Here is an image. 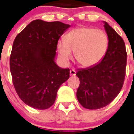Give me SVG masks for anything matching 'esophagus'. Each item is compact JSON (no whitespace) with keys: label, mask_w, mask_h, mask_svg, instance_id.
<instances>
[{"label":"esophagus","mask_w":134,"mask_h":134,"mask_svg":"<svg viewBox=\"0 0 134 134\" xmlns=\"http://www.w3.org/2000/svg\"><path fill=\"white\" fill-rule=\"evenodd\" d=\"M69 73H70L71 76H76V71H75L74 69H71Z\"/></svg>","instance_id":"esophagus-1"}]
</instances>
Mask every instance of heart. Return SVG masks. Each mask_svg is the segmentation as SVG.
I'll use <instances>...</instances> for the list:
<instances>
[{
	"instance_id": "heart-1",
	"label": "heart",
	"mask_w": 134,
	"mask_h": 134,
	"mask_svg": "<svg viewBox=\"0 0 134 134\" xmlns=\"http://www.w3.org/2000/svg\"><path fill=\"white\" fill-rule=\"evenodd\" d=\"M109 45L108 37L102 30L80 27L71 30L64 40L58 41L56 47L60 60L68 64L75 58L81 66L90 67L98 64L106 54Z\"/></svg>"
}]
</instances>
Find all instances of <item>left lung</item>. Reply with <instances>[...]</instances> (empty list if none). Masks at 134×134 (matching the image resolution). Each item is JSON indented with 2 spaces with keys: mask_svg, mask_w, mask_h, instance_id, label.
Returning <instances> with one entry per match:
<instances>
[{
  "mask_svg": "<svg viewBox=\"0 0 134 134\" xmlns=\"http://www.w3.org/2000/svg\"><path fill=\"white\" fill-rule=\"evenodd\" d=\"M103 23L109 40L105 56L94 66L76 73L80 79L77 98L88 109L103 108L111 103L120 93L125 76L127 52L123 39L107 22Z\"/></svg>",
  "mask_w": 134,
  "mask_h": 134,
  "instance_id": "obj_1",
  "label": "left lung"
}]
</instances>
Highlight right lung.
I'll list each match as a JSON object with an SVG mask.
<instances>
[{
	"label": "right lung",
	"instance_id": "obj_1",
	"mask_svg": "<svg viewBox=\"0 0 134 134\" xmlns=\"http://www.w3.org/2000/svg\"><path fill=\"white\" fill-rule=\"evenodd\" d=\"M69 25L61 22L31 21L16 37L10 56L13 84L28 106L46 109L53 105L57 92L69 78V69L55 62L58 39Z\"/></svg>",
	"mask_w": 134,
	"mask_h": 134
}]
</instances>
